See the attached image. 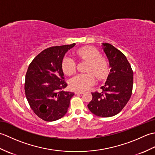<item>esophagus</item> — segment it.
<instances>
[{
    "instance_id": "34e87169",
    "label": "esophagus",
    "mask_w": 155,
    "mask_h": 155,
    "mask_svg": "<svg viewBox=\"0 0 155 155\" xmlns=\"http://www.w3.org/2000/svg\"><path fill=\"white\" fill-rule=\"evenodd\" d=\"M75 94H83V91H76L75 92Z\"/></svg>"
}]
</instances>
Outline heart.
<instances>
[{
  "mask_svg": "<svg viewBox=\"0 0 155 155\" xmlns=\"http://www.w3.org/2000/svg\"><path fill=\"white\" fill-rule=\"evenodd\" d=\"M76 57L81 61L88 62L86 68L87 73L78 74L69 81L72 89L78 91L87 90L95 83V77L98 80H103L107 77L109 65L107 60L102 57L97 49L91 47L79 48L75 52ZM62 69L68 76L73 74L76 71V62L73 58L65 57L62 61Z\"/></svg>",
  "mask_w": 155,
  "mask_h": 155,
  "instance_id": "b5f03b06",
  "label": "heart"
}]
</instances>
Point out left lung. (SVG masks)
I'll use <instances>...</instances> for the list:
<instances>
[{"label":"left lung","instance_id":"1","mask_svg":"<svg viewBox=\"0 0 155 155\" xmlns=\"http://www.w3.org/2000/svg\"><path fill=\"white\" fill-rule=\"evenodd\" d=\"M104 51L111 68L103 91L91 93L87 105L93 114L110 117L119 113L129 101L133 92V71L125 55L109 43H103Z\"/></svg>","mask_w":155,"mask_h":155}]
</instances>
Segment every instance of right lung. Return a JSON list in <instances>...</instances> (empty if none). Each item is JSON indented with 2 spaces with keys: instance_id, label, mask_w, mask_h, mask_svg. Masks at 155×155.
Here are the masks:
<instances>
[{
  "instance_id": "right-lung-1",
  "label": "right lung",
  "mask_w": 155,
  "mask_h": 155,
  "mask_svg": "<svg viewBox=\"0 0 155 155\" xmlns=\"http://www.w3.org/2000/svg\"><path fill=\"white\" fill-rule=\"evenodd\" d=\"M72 45L45 49L29 64L25 77V95L31 109L45 121H54L67 113L74 93L64 91L67 87L62 61Z\"/></svg>"
}]
</instances>
